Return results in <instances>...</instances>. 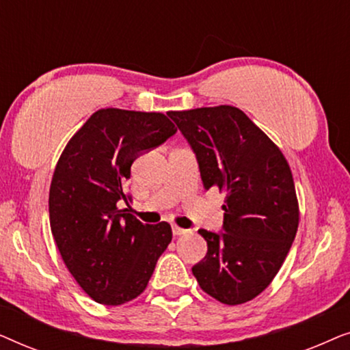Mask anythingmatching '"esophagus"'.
Segmentation results:
<instances>
[{
    "mask_svg": "<svg viewBox=\"0 0 350 350\" xmlns=\"http://www.w3.org/2000/svg\"><path fill=\"white\" fill-rule=\"evenodd\" d=\"M172 231H174V236H185V234H188V229H183L180 226H174Z\"/></svg>",
    "mask_w": 350,
    "mask_h": 350,
    "instance_id": "esophagus-1",
    "label": "esophagus"
}]
</instances>
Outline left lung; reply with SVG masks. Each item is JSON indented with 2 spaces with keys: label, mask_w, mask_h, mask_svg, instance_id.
<instances>
[{
  "label": "left lung",
  "mask_w": 350,
  "mask_h": 350,
  "mask_svg": "<svg viewBox=\"0 0 350 350\" xmlns=\"http://www.w3.org/2000/svg\"><path fill=\"white\" fill-rule=\"evenodd\" d=\"M198 157L205 188L224 198L223 234L200 229L207 255L193 267L205 293L228 306L262 293L288 255L299 223L280 148L231 105L169 111Z\"/></svg>",
  "instance_id": "8db88e82"
}]
</instances>
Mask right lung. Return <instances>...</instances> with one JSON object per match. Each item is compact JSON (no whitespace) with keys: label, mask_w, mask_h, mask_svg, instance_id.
Here are the masks:
<instances>
[{"label":"right lung","mask_w":350,"mask_h":350,"mask_svg":"<svg viewBox=\"0 0 350 350\" xmlns=\"http://www.w3.org/2000/svg\"><path fill=\"white\" fill-rule=\"evenodd\" d=\"M176 132L162 113L103 108L70 138L49 189L51 231L62 260L94 301L119 306L145 291L172 242L167 221L143 224L118 202L145 150Z\"/></svg>","instance_id":"1"}]
</instances>
